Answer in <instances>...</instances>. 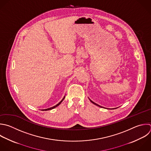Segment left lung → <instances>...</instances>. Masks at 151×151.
<instances>
[{"instance_id": "left-lung-1", "label": "left lung", "mask_w": 151, "mask_h": 151, "mask_svg": "<svg viewBox=\"0 0 151 151\" xmlns=\"http://www.w3.org/2000/svg\"><path fill=\"white\" fill-rule=\"evenodd\" d=\"M90 100V101H91V102H92V103H93V104H96V105H97V106H99V107H101V106H99V105H98V104H96V103H94V102H93V101H91V100Z\"/></svg>"}]
</instances>
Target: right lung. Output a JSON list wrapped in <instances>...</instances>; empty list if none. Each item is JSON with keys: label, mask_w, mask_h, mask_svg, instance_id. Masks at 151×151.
<instances>
[{"label": "right lung", "mask_w": 151, "mask_h": 151, "mask_svg": "<svg viewBox=\"0 0 151 151\" xmlns=\"http://www.w3.org/2000/svg\"><path fill=\"white\" fill-rule=\"evenodd\" d=\"M64 98H65V97L62 99V100L60 102V103H58V104H57V105H55V106H53V107H50V108H48V109H44V110H43V111H46V110H51V109H54L55 107H57L58 106H59L61 103V102L63 101V100L64 99Z\"/></svg>", "instance_id": "right-lung-1"}]
</instances>
